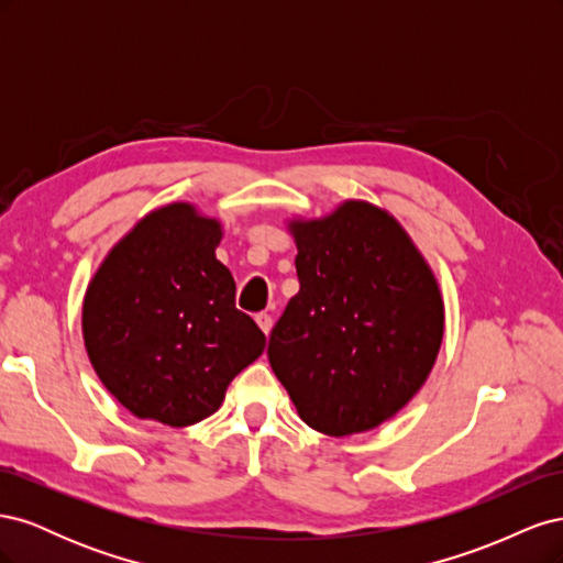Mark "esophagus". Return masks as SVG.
I'll return each instance as SVG.
<instances>
[{"mask_svg": "<svg viewBox=\"0 0 563 563\" xmlns=\"http://www.w3.org/2000/svg\"><path fill=\"white\" fill-rule=\"evenodd\" d=\"M255 321H258V327L263 329V333L269 335V331H272V317L267 312H261V314H255Z\"/></svg>", "mask_w": 563, "mask_h": 563, "instance_id": "esophagus-1", "label": "esophagus"}]
</instances>
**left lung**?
I'll return each instance as SVG.
<instances>
[{
	"instance_id": "obj_1",
	"label": "left lung",
	"mask_w": 563,
	"mask_h": 563,
	"mask_svg": "<svg viewBox=\"0 0 563 563\" xmlns=\"http://www.w3.org/2000/svg\"><path fill=\"white\" fill-rule=\"evenodd\" d=\"M300 291L269 333L272 371L312 430L378 428L428 380L444 335L437 279L404 228L366 201L294 220Z\"/></svg>"
}]
</instances>
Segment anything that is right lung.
Masks as SVG:
<instances>
[{
    "label": "right lung",
    "instance_id": "1",
    "mask_svg": "<svg viewBox=\"0 0 563 563\" xmlns=\"http://www.w3.org/2000/svg\"><path fill=\"white\" fill-rule=\"evenodd\" d=\"M220 223L192 203L145 216L98 267L84 298V345L98 378L133 416L185 428L216 413L265 333L236 310L216 258Z\"/></svg>",
    "mask_w": 563,
    "mask_h": 563
}]
</instances>
